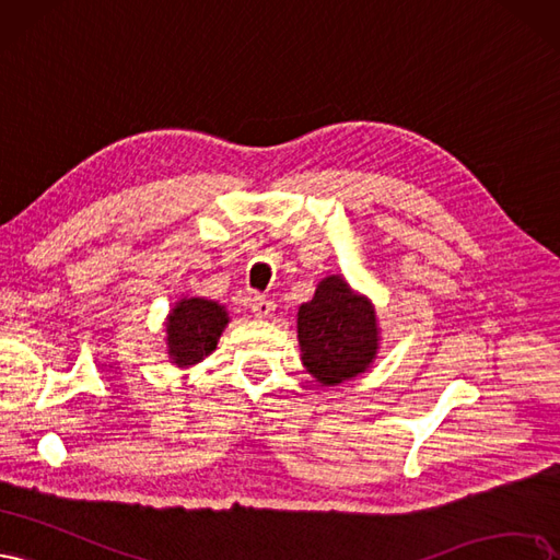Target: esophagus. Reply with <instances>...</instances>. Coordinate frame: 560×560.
<instances>
[{"instance_id": "esophagus-1", "label": "esophagus", "mask_w": 560, "mask_h": 560, "mask_svg": "<svg viewBox=\"0 0 560 560\" xmlns=\"http://www.w3.org/2000/svg\"><path fill=\"white\" fill-rule=\"evenodd\" d=\"M250 310H254L256 318L267 320L275 316V302L267 300L265 295H254V300H250Z\"/></svg>"}]
</instances>
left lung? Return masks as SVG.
Segmentation results:
<instances>
[{
  "label": "left lung",
  "mask_w": 560,
  "mask_h": 560,
  "mask_svg": "<svg viewBox=\"0 0 560 560\" xmlns=\"http://www.w3.org/2000/svg\"><path fill=\"white\" fill-rule=\"evenodd\" d=\"M302 365L323 386L365 372L378 351L374 304L358 295L345 277H326L298 312Z\"/></svg>",
  "instance_id": "8db88e82"
}]
</instances>
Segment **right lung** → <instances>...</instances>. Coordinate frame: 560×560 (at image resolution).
Wrapping results in <instances>:
<instances>
[{
	"label": "right lung",
	"instance_id": "obj_1",
	"mask_svg": "<svg viewBox=\"0 0 560 560\" xmlns=\"http://www.w3.org/2000/svg\"><path fill=\"white\" fill-rule=\"evenodd\" d=\"M225 306L205 298H184L167 316V353L176 368H190L205 360L225 330Z\"/></svg>",
	"mask_w": 560,
	"mask_h": 560
}]
</instances>
